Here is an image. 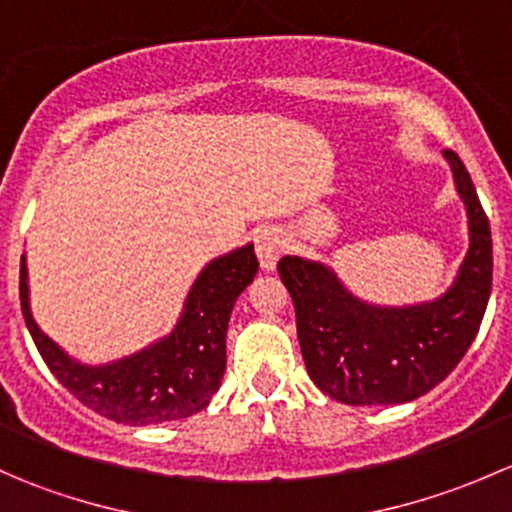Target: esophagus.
I'll return each mask as SVG.
<instances>
[{
	"label": "esophagus",
	"mask_w": 512,
	"mask_h": 512,
	"mask_svg": "<svg viewBox=\"0 0 512 512\" xmlns=\"http://www.w3.org/2000/svg\"><path fill=\"white\" fill-rule=\"evenodd\" d=\"M255 250L260 257V265L265 270H275L277 260H280L282 250H285V237L277 227H260L255 232Z\"/></svg>",
	"instance_id": "obj_1"
}]
</instances>
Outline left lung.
Masks as SVG:
<instances>
[{"label":"left lung","mask_w":512,"mask_h":512,"mask_svg":"<svg viewBox=\"0 0 512 512\" xmlns=\"http://www.w3.org/2000/svg\"><path fill=\"white\" fill-rule=\"evenodd\" d=\"M468 210L471 247L443 297L414 307H374L322 262L282 257L297 337L314 384L349 406L414 401L441 384L476 339L493 282V240L476 185L458 153L443 151Z\"/></svg>","instance_id":"left-lung-1"}]
</instances>
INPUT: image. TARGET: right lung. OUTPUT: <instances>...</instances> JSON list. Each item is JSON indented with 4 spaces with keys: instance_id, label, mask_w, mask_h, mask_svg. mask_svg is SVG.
I'll return each instance as SVG.
<instances>
[{
    "instance_id": "1",
    "label": "right lung",
    "mask_w": 512,
    "mask_h": 512,
    "mask_svg": "<svg viewBox=\"0 0 512 512\" xmlns=\"http://www.w3.org/2000/svg\"><path fill=\"white\" fill-rule=\"evenodd\" d=\"M255 247L245 245L218 257L190 287L185 309L173 332L143 352L86 366L56 347L29 309L27 260L19 267V299L41 359L61 386L96 414L126 426L175 421L203 411L225 374V337L232 307L257 275Z\"/></svg>"
}]
</instances>
